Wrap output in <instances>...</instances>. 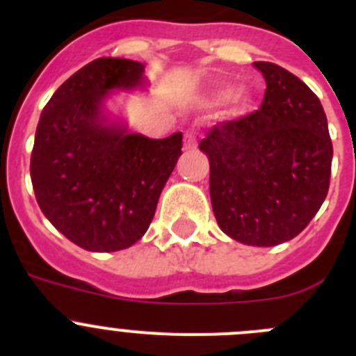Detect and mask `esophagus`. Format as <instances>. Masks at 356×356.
Segmentation results:
<instances>
[{
	"label": "esophagus",
	"mask_w": 356,
	"mask_h": 356,
	"mask_svg": "<svg viewBox=\"0 0 356 356\" xmlns=\"http://www.w3.org/2000/svg\"><path fill=\"white\" fill-rule=\"evenodd\" d=\"M185 149L191 151L196 147V135H194L193 130H187L185 131Z\"/></svg>",
	"instance_id": "obj_1"
}]
</instances>
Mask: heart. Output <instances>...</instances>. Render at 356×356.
Wrapping results in <instances>:
<instances>
[{
    "label": "heart",
    "mask_w": 356,
    "mask_h": 356,
    "mask_svg": "<svg viewBox=\"0 0 356 356\" xmlns=\"http://www.w3.org/2000/svg\"><path fill=\"white\" fill-rule=\"evenodd\" d=\"M234 94H235L234 87H219V89L212 90V92L207 96V103H209V105H219V103L228 102L229 97L234 96ZM244 108H246V97L244 96L235 97L234 106H232V112H234L235 115H238L241 112H244Z\"/></svg>",
    "instance_id": "obj_1"
}]
</instances>
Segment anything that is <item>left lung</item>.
I'll list each match as a JSON object with an SVG mask.
<instances>
[{
	"label": "left lung",
	"instance_id": "8db88e82",
	"mask_svg": "<svg viewBox=\"0 0 356 356\" xmlns=\"http://www.w3.org/2000/svg\"><path fill=\"white\" fill-rule=\"evenodd\" d=\"M253 65L267 85L260 110L216 124L200 149L219 228L248 246H276L301 234L323 205L333 146L319 97L287 69Z\"/></svg>",
	"mask_w": 356,
	"mask_h": 356
}]
</instances>
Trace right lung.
I'll return each mask as SVG.
<instances>
[{
	"label": "right lung",
	"mask_w": 356,
	"mask_h": 356,
	"mask_svg": "<svg viewBox=\"0 0 356 356\" xmlns=\"http://www.w3.org/2000/svg\"><path fill=\"white\" fill-rule=\"evenodd\" d=\"M143 85L140 62L96 58L67 78L40 114L30 160L37 203L87 251L127 250L146 234L181 155V131L147 139L105 114L110 90Z\"/></svg>",
	"instance_id": "add662e5"
}]
</instances>
